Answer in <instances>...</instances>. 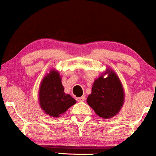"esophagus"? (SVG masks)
<instances>
[{
  "label": "esophagus",
  "mask_w": 156,
  "mask_h": 156,
  "mask_svg": "<svg viewBox=\"0 0 156 156\" xmlns=\"http://www.w3.org/2000/svg\"><path fill=\"white\" fill-rule=\"evenodd\" d=\"M76 100L78 102H83V101H85V96H82L80 97V98H78Z\"/></svg>",
  "instance_id": "34e87169"
}]
</instances>
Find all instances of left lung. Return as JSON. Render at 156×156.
<instances>
[{
  "label": "left lung",
  "instance_id": "obj_1",
  "mask_svg": "<svg viewBox=\"0 0 156 156\" xmlns=\"http://www.w3.org/2000/svg\"><path fill=\"white\" fill-rule=\"evenodd\" d=\"M105 74L108 76L105 78ZM125 101L122 84L116 73L107 68L93 83L87 102L98 117L109 119L119 112Z\"/></svg>",
  "mask_w": 156,
  "mask_h": 156
}]
</instances>
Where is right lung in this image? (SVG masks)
<instances>
[{
  "label": "right lung",
  "mask_w": 156,
  "mask_h": 156,
  "mask_svg": "<svg viewBox=\"0 0 156 156\" xmlns=\"http://www.w3.org/2000/svg\"><path fill=\"white\" fill-rule=\"evenodd\" d=\"M39 103L48 115L58 117L76 103V101L64 92L58 71L52 69L44 77L39 89Z\"/></svg>",
  "instance_id": "1"
}]
</instances>
